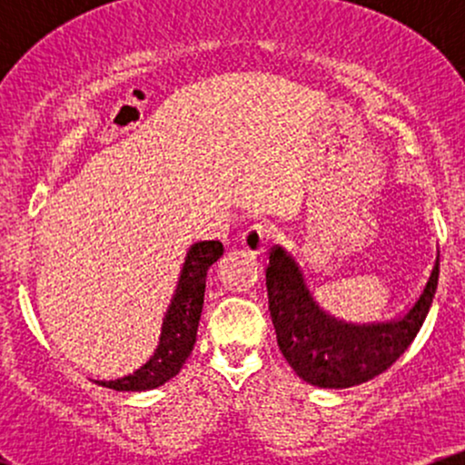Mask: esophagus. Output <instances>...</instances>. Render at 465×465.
Instances as JSON below:
<instances>
[{
  "mask_svg": "<svg viewBox=\"0 0 465 465\" xmlns=\"http://www.w3.org/2000/svg\"><path fill=\"white\" fill-rule=\"evenodd\" d=\"M271 238V227L264 223H253L240 233V244L251 255H262Z\"/></svg>",
  "mask_w": 465,
  "mask_h": 465,
  "instance_id": "obj_1",
  "label": "esophagus"
}]
</instances>
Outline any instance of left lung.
Here are the masks:
<instances>
[{"mask_svg":"<svg viewBox=\"0 0 465 465\" xmlns=\"http://www.w3.org/2000/svg\"><path fill=\"white\" fill-rule=\"evenodd\" d=\"M264 273L277 345L288 365L314 387L345 389L389 370L420 332L435 297L440 249L413 303L382 323H348L325 312L302 266L280 244L269 251Z\"/></svg>","mask_w":465,"mask_h":465,"instance_id":"8db88e82","label":"left lung"}]
</instances>
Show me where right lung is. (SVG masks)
<instances>
[{
    "label": "right lung",
    "mask_w": 465,
    "mask_h": 465,
    "mask_svg": "<svg viewBox=\"0 0 465 465\" xmlns=\"http://www.w3.org/2000/svg\"><path fill=\"white\" fill-rule=\"evenodd\" d=\"M223 251L225 249H223L221 240H203V242L192 244L185 255L173 300L165 311L162 336H159L154 354L146 365H142L129 376L106 382L95 381V385L115 389V391H146V389L163 385L170 378L177 376L196 343L207 269L221 258Z\"/></svg>",
    "instance_id": "1"
}]
</instances>
